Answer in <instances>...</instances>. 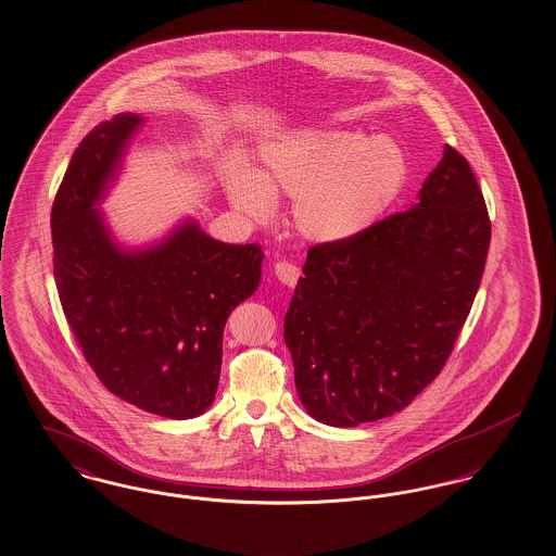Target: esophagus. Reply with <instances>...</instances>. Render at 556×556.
Listing matches in <instances>:
<instances>
[{"mask_svg": "<svg viewBox=\"0 0 556 556\" xmlns=\"http://www.w3.org/2000/svg\"><path fill=\"white\" fill-rule=\"evenodd\" d=\"M274 274H276V278H278L282 285H287V287H294L296 280H299V276H301L299 267L289 264V262H276V265H274Z\"/></svg>", "mask_w": 556, "mask_h": 556, "instance_id": "esophagus-1", "label": "esophagus"}]
</instances>
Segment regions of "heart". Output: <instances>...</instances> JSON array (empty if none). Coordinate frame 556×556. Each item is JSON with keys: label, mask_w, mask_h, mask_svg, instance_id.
<instances>
[{"label": "heart", "mask_w": 556, "mask_h": 556, "mask_svg": "<svg viewBox=\"0 0 556 556\" xmlns=\"http://www.w3.org/2000/svg\"><path fill=\"white\" fill-rule=\"evenodd\" d=\"M404 148L387 136L351 129H299L262 148V169L230 165L224 172L232 205L267 219L274 199L294 201L301 235L337 244L368 232L408 184Z\"/></svg>", "instance_id": "heart-1"}]
</instances>
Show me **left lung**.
<instances>
[{
    "label": "left lung",
    "instance_id": "1",
    "mask_svg": "<svg viewBox=\"0 0 556 556\" xmlns=\"http://www.w3.org/2000/svg\"><path fill=\"white\" fill-rule=\"evenodd\" d=\"M490 238L475 174L445 147L412 208L348 242L312 247L285 318L305 409L324 425L357 427L406 408L454 350Z\"/></svg>",
    "mask_w": 556,
    "mask_h": 556
}]
</instances>
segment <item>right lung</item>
I'll return each instance as SVG.
<instances>
[{"label": "right lung", "instance_id": "right-lung-1", "mask_svg": "<svg viewBox=\"0 0 556 556\" xmlns=\"http://www.w3.org/2000/svg\"><path fill=\"white\" fill-rule=\"evenodd\" d=\"M142 117L96 125L75 150L52 206L54 280L86 362L121 400L194 418L215 400L224 326L262 280L260 244H226L186 222L163 242L125 251L96 205Z\"/></svg>", "mask_w": 556, "mask_h": 556}]
</instances>
